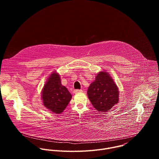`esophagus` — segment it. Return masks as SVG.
<instances>
[{
	"label": "esophagus",
	"instance_id": "34e87169",
	"mask_svg": "<svg viewBox=\"0 0 159 159\" xmlns=\"http://www.w3.org/2000/svg\"><path fill=\"white\" fill-rule=\"evenodd\" d=\"M81 92H82V90H81V89H76V90H74V93L75 94L78 93H81Z\"/></svg>",
	"mask_w": 159,
	"mask_h": 159
}]
</instances>
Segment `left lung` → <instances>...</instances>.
<instances>
[{
    "label": "left lung",
    "mask_w": 159,
    "mask_h": 159,
    "mask_svg": "<svg viewBox=\"0 0 159 159\" xmlns=\"http://www.w3.org/2000/svg\"><path fill=\"white\" fill-rule=\"evenodd\" d=\"M87 96L94 107L99 112L110 110L119 101L118 88L108 72H100L89 85Z\"/></svg>",
    "instance_id": "8db88e82"
}]
</instances>
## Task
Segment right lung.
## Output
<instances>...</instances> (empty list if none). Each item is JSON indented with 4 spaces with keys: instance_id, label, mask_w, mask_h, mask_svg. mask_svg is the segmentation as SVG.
I'll return each mask as SVG.
<instances>
[{
    "instance_id": "right-lung-1",
    "label": "right lung",
    "mask_w": 159,
    "mask_h": 159,
    "mask_svg": "<svg viewBox=\"0 0 159 159\" xmlns=\"http://www.w3.org/2000/svg\"><path fill=\"white\" fill-rule=\"evenodd\" d=\"M41 99L44 106L56 114L61 113L71 100V94L61 85L60 77L56 72L50 75L44 84Z\"/></svg>"
}]
</instances>
